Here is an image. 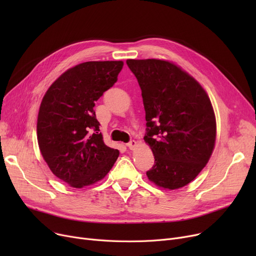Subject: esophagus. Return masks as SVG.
<instances>
[{
	"label": "esophagus",
	"instance_id": "1",
	"mask_svg": "<svg viewBox=\"0 0 256 256\" xmlns=\"http://www.w3.org/2000/svg\"><path fill=\"white\" fill-rule=\"evenodd\" d=\"M136 144H137V142L135 140H130L128 143H126V146L128 147L130 150H132V148H135Z\"/></svg>",
	"mask_w": 256,
	"mask_h": 256
}]
</instances>
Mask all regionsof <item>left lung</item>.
Listing matches in <instances>:
<instances>
[{
	"instance_id": "obj_1",
	"label": "left lung",
	"mask_w": 256,
	"mask_h": 256,
	"mask_svg": "<svg viewBox=\"0 0 256 256\" xmlns=\"http://www.w3.org/2000/svg\"><path fill=\"white\" fill-rule=\"evenodd\" d=\"M138 80L145 109V142L154 156L150 182L174 190L204 168L216 141V118L206 92L180 67L164 60H126Z\"/></svg>"
}]
</instances>
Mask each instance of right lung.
<instances>
[{
    "mask_svg": "<svg viewBox=\"0 0 256 256\" xmlns=\"http://www.w3.org/2000/svg\"><path fill=\"white\" fill-rule=\"evenodd\" d=\"M122 66V61L80 63L52 84L40 104V152L50 171L74 188L102 180L119 156L104 144L93 108L116 83Z\"/></svg>",
    "mask_w": 256,
    "mask_h": 256,
    "instance_id": "add662e5",
    "label": "right lung"
}]
</instances>
